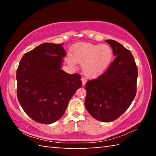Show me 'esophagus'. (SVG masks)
Listing matches in <instances>:
<instances>
[{
  "mask_svg": "<svg viewBox=\"0 0 156 156\" xmlns=\"http://www.w3.org/2000/svg\"><path fill=\"white\" fill-rule=\"evenodd\" d=\"M81 81H82V84H83V86L85 85V84L87 83V80L84 78H81Z\"/></svg>",
  "mask_w": 156,
  "mask_h": 156,
  "instance_id": "obj_1",
  "label": "esophagus"
}]
</instances>
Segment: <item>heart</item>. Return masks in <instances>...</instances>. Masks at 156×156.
Instances as JSON below:
<instances>
[{
    "label": "heart",
    "instance_id": "heart-1",
    "mask_svg": "<svg viewBox=\"0 0 156 156\" xmlns=\"http://www.w3.org/2000/svg\"><path fill=\"white\" fill-rule=\"evenodd\" d=\"M72 56L67 58L71 66L76 62L82 65V70L87 77H95L109 67L113 59V50L107 44H94L88 43H78L73 47Z\"/></svg>",
    "mask_w": 156,
    "mask_h": 156
}]
</instances>
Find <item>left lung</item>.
Returning <instances> with one entry per match:
<instances>
[{
  "instance_id": "left-lung-1",
  "label": "left lung",
  "mask_w": 156,
  "mask_h": 156,
  "mask_svg": "<svg viewBox=\"0 0 156 156\" xmlns=\"http://www.w3.org/2000/svg\"><path fill=\"white\" fill-rule=\"evenodd\" d=\"M115 60L105 73L85 84L86 109L92 117L112 122L125 112L136 94L138 68L131 52L113 40H107Z\"/></svg>"
}]
</instances>
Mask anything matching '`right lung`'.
I'll return each instance as SVG.
<instances>
[{"instance_id": "right-lung-1", "label": "right lung", "mask_w": 156, "mask_h": 156, "mask_svg": "<svg viewBox=\"0 0 156 156\" xmlns=\"http://www.w3.org/2000/svg\"><path fill=\"white\" fill-rule=\"evenodd\" d=\"M65 56L63 43H44L20 60L16 72L18 99L37 122L49 125L58 120L82 87L80 75L61 69Z\"/></svg>"}]
</instances>
